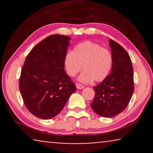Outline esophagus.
I'll return each mask as SVG.
<instances>
[{
    "instance_id": "obj_1",
    "label": "esophagus",
    "mask_w": 153,
    "mask_h": 153,
    "mask_svg": "<svg viewBox=\"0 0 153 153\" xmlns=\"http://www.w3.org/2000/svg\"><path fill=\"white\" fill-rule=\"evenodd\" d=\"M76 86L77 89L81 90V89L84 88V86H83V85H82V84H78V83H76Z\"/></svg>"
}]
</instances>
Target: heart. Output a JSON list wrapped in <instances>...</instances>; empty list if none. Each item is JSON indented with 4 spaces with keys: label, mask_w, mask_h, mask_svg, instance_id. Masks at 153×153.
<instances>
[{
    "label": "heart",
    "mask_w": 153,
    "mask_h": 153,
    "mask_svg": "<svg viewBox=\"0 0 153 153\" xmlns=\"http://www.w3.org/2000/svg\"><path fill=\"white\" fill-rule=\"evenodd\" d=\"M113 64V57L107 49L92 42L85 41L75 46L73 51L65 56L64 65L69 76L74 77L83 66L84 71L79 77L82 82H100L107 78Z\"/></svg>",
    "instance_id": "heart-1"
}]
</instances>
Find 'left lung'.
<instances>
[{
	"instance_id": "obj_1",
	"label": "left lung",
	"mask_w": 153,
	"mask_h": 153,
	"mask_svg": "<svg viewBox=\"0 0 153 153\" xmlns=\"http://www.w3.org/2000/svg\"><path fill=\"white\" fill-rule=\"evenodd\" d=\"M108 43L113 57L111 74L94 87L95 97L91 104L96 113L107 118L125 109L134 90L133 66L128 53L113 40Z\"/></svg>"
}]
</instances>
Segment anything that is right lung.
I'll return each instance as SVG.
<instances>
[{"label":"right lung","instance_id":"add662e5","mask_svg":"<svg viewBox=\"0 0 153 153\" xmlns=\"http://www.w3.org/2000/svg\"><path fill=\"white\" fill-rule=\"evenodd\" d=\"M70 38L49 36L34 46L25 59L19 90L27 110L38 118L50 120L65 107L76 85L64 70Z\"/></svg>","mask_w":153,"mask_h":153}]
</instances>
